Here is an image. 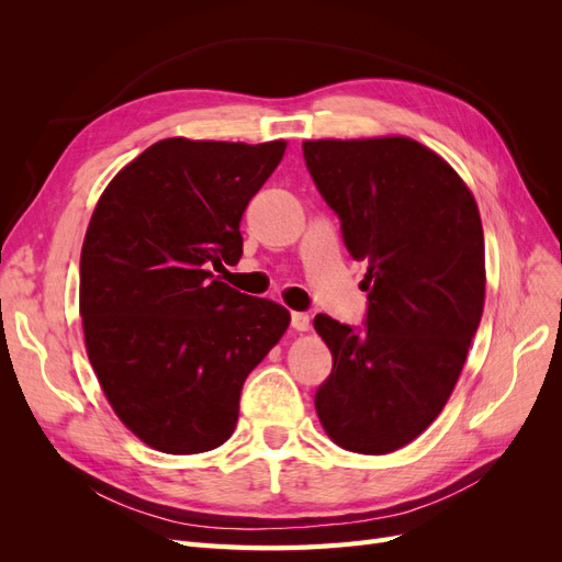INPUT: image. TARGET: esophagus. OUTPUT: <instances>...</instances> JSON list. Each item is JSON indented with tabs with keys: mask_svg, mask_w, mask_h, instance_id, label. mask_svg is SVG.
<instances>
[{
	"mask_svg": "<svg viewBox=\"0 0 562 562\" xmlns=\"http://www.w3.org/2000/svg\"><path fill=\"white\" fill-rule=\"evenodd\" d=\"M291 328H295V330H307V328H310V314L293 312V314H291Z\"/></svg>",
	"mask_w": 562,
	"mask_h": 562,
	"instance_id": "esophagus-1",
	"label": "esophagus"
}]
</instances>
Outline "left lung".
<instances>
[{"label":"left lung","instance_id":"obj_1","mask_svg":"<svg viewBox=\"0 0 562 562\" xmlns=\"http://www.w3.org/2000/svg\"><path fill=\"white\" fill-rule=\"evenodd\" d=\"M302 151L349 255L368 262L363 326L314 318L333 353L316 413L345 450L394 452L443 411L479 330V206L452 168L411 138L307 140Z\"/></svg>","mask_w":562,"mask_h":562}]
</instances>
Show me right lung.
<instances>
[{
  "label": "right lung",
  "mask_w": 562,
  "mask_h": 562,
  "mask_svg": "<svg viewBox=\"0 0 562 562\" xmlns=\"http://www.w3.org/2000/svg\"><path fill=\"white\" fill-rule=\"evenodd\" d=\"M283 151V140H159L98 201L79 265L83 337L114 413L149 448L223 446L248 372L291 323L281 304L211 274L239 262L241 215Z\"/></svg>",
  "instance_id": "right-lung-1"
}]
</instances>
